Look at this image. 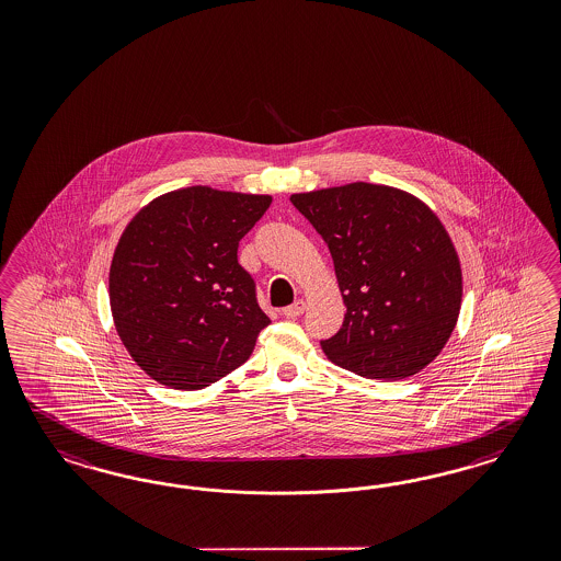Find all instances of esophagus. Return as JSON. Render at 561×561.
<instances>
[{"label":"esophagus","instance_id":"esophagus-1","mask_svg":"<svg viewBox=\"0 0 561 561\" xmlns=\"http://www.w3.org/2000/svg\"><path fill=\"white\" fill-rule=\"evenodd\" d=\"M305 300H296L294 305L284 308V317H286V319H296V317H300V314L305 312Z\"/></svg>","mask_w":561,"mask_h":561}]
</instances>
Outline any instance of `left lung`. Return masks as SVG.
I'll list each match as a JSON object with an SVG mask.
<instances>
[{
    "label": "left lung",
    "mask_w": 561,
    "mask_h": 561,
    "mask_svg": "<svg viewBox=\"0 0 561 561\" xmlns=\"http://www.w3.org/2000/svg\"><path fill=\"white\" fill-rule=\"evenodd\" d=\"M294 207L323 237L347 308L321 341L350 373L401 380L438 356L459 319V255L438 216L405 191L352 183L296 193Z\"/></svg>",
    "instance_id": "left-lung-1"
}]
</instances>
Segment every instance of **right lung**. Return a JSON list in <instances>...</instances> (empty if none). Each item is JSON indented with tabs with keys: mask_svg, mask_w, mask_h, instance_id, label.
<instances>
[{
	"mask_svg": "<svg viewBox=\"0 0 561 561\" xmlns=\"http://www.w3.org/2000/svg\"><path fill=\"white\" fill-rule=\"evenodd\" d=\"M270 195L211 187L170 191L127 224L108 273L113 321L137 366L179 391L237 370L272 323L238 242Z\"/></svg>",
	"mask_w": 561,
	"mask_h": 561,
	"instance_id": "obj_1",
	"label": "right lung"
}]
</instances>
